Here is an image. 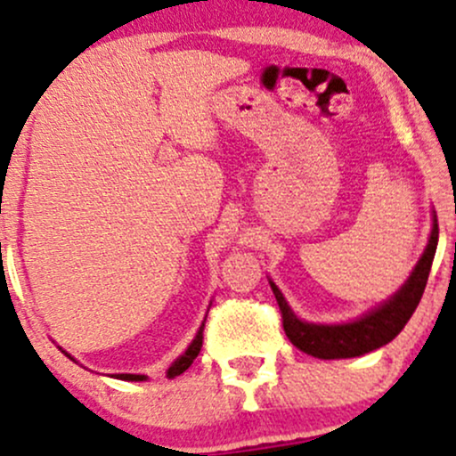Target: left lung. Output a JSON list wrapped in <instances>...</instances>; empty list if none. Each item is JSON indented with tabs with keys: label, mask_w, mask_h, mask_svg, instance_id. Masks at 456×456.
<instances>
[{
	"label": "left lung",
	"mask_w": 456,
	"mask_h": 456,
	"mask_svg": "<svg viewBox=\"0 0 456 456\" xmlns=\"http://www.w3.org/2000/svg\"><path fill=\"white\" fill-rule=\"evenodd\" d=\"M437 216H433V229L427 248H424L422 257L415 264L413 273L409 274V279L404 281L403 288H400L389 301L379 305L377 309L368 312L366 316L353 320V322H305V320L297 318V314L289 309L281 289L270 281V288H273L279 309H281L283 331L288 335L289 342L297 348H301L303 353L318 359L359 357V354H366L370 350H377L385 346L387 342H392V339L403 331L404 324L409 322V318L413 316L415 307H418L419 298H422L424 288H427L428 281V273H431L435 251H437Z\"/></svg>",
	"instance_id": "obj_1"
}]
</instances>
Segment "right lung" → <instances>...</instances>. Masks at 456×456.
Returning <instances> with one entry per match:
<instances>
[{"mask_svg": "<svg viewBox=\"0 0 456 456\" xmlns=\"http://www.w3.org/2000/svg\"><path fill=\"white\" fill-rule=\"evenodd\" d=\"M203 327H205V324H201V327H199V331H197V335H194L192 342H190V346L186 348V353L179 354V357L171 363V368H168V372H167L168 379L179 377V374L186 372V370L192 366V362H194V359H197V354L201 353V346H203ZM64 354H67V357H71V354H69V353H64ZM114 377L121 379V381H144V379H147V377H144V374H114Z\"/></svg>", "mask_w": 456, "mask_h": 456, "instance_id": "obj_1", "label": "right lung"}]
</instances>
